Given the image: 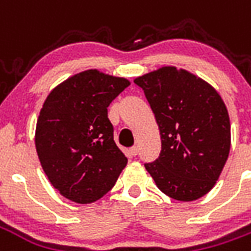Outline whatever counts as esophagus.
Masks as SVG:
<instances>
[{"label": "esophagus", "instance_id": "esophagus-1", "mask_svg": "<svg viewBox=\"0 0 251 251\" xmlns=\"http://www.w3.org/2000/svg\"><path fill=\"white\" fill-rule=\"evenodd\" d=\"M129 153H130L133 157H136L137 154H138V148H137V147L130 148V151H129Z\"/></svg>", "mask_w": 251, "mask_h": 251}]
</instances>
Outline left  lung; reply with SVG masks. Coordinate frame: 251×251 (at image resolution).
I'll list each match as a JSON object with an SVG mask.
<instances>
[{"instance_id":"8db88e82","label":"left lung","mask_w":251,"mask_h":251,"mask_svg":"<svg viewBox=\"0 0 251 251\" xmlns=\"http://www.w3.org/2000/svg\"><path fill=\"white\" fill-rule=\"evenodd\" d=\"M134 83L144 90L160 130V156L145 164L157 188L180 201L208 194L231 147L228 111L219 93L174 66L137 76Z\"/></svg>"}]
</instances>
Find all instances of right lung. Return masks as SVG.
I'll return each mask as SVG.
<instances>
[{"label": "right lung", "mask_w": 251, "mask_h": 251, "mask_svg": "<svg viewBox=\"0 0 251 251\" xmlns=\"http://www.w3.org/2000/svg\"><path fill=\"white\" fill-rule=\"evenodd\" d=\"M127 86L125 77L86 70L57 84L44 100L36 124V152L52 187L66 199L97 201L126 167L107 107Z\"/></svg>", "instance_id": "right-lung-1"}]
</instances>
